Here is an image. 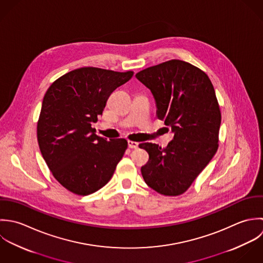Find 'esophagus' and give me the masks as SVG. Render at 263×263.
<instances>
[{
	"mask_svg": "<svg viewBox=\"0 0 263 263\" xmlns=\"http://www.w3.org/2000/svg\"><path fill=\"white\" fill-rule=\"evenodd\" d=\"M128 146L130 147V148H134V149H136V148H138V142H135V141H128Z\"/></svg>",
	"mask_w": 263,
	"mask_h": 263,
	"instance_id": "1",
	"label": "esophagus"
}]
</instances>
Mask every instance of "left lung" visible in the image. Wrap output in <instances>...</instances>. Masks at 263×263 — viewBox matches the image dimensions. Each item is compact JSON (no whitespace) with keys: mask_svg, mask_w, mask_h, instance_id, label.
<instances>
[{"mask_svg":"<svg viewBox=\"0 0 263 263\" xmlns=\"http://www.w3.org/2000/svg\"><path fill=\"white\" fill-rule=\"evenodd\" d=\"M135 76L152 90L158 119L175 133L164 149L156 143L139 144L149 156L142 177L159 194L181 195L218 148L221 115L213 85L205 72L181 60L148 67Z\"/></svg>","mask_w":263,"mask_h":263,"instance_id":"8db88e82","label":"left lung"}]
</instances>
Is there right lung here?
I'll return each instance as SVG.
<instances>
[{
  "label": "right lung",
  "mask_w": 263,
  "mask_h": 263,
  "mask_svg": "<svg viewBox=\"0 0 263 263\" xmlns=\"http://www.w3.org/2000/svg\"><path fill=\"white\" fill-rule=\"evenodd\" d=\"M133 74L82 67L64 74L47 90L37 121V141L54 179L68 191L89 195L112 177L128 142L97 135L91 123L103 114L110 93Z\"/></svg>",
  "instance_id": "obj_1"
}]
</instances>
